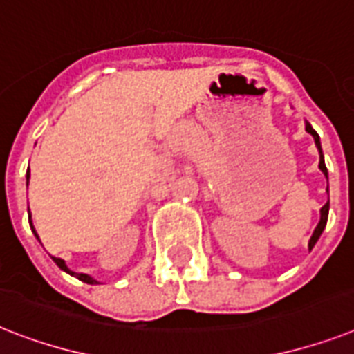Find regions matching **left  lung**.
Listing matches in <instances>:
<instances>
[{
	"mask_svg": "<svg viewBox=\"0 0 354 354\" xmlns=\"http://www.w3.org/2000/svg\"><path fill=\"white\" fill-rule=\"evenodd\" d=\"M306 131L309 132V134H311L313 138H315V143H317L318 152H320V163H318V167H320V171L324 172V174H326V178H327V167H326V162H324V154H322L320 136H318V134H317V131H315V129H313L311 125H309V123H306ZM327 216H329V202H327L326 205H324V207H322V209H320V222H318L317 229H315V232H313L311 240H309V247H311V245H315V243H317V240H318V238H320L322 231H324V229H326Z\"/></svg>",
	"mask_w": 354,
	"mask_h": 354,
	"instance_id": "8db88e82",
	"label": "left lung"
}]
</instances>
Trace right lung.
I'll return each instance as SVG.
<instances>
[{
    "instance_id": "1",
    "label": "right lung",
    "mask_w": 354,
    "mask_h": 354,
    "mask_svg": "<svg viewBox=\"0 0 354 354\" xmlns=\"http://www.w3.org/2000/svg\"><path fill=\"white\" fill-rule=\"evenodd\" d=\"M28 176H30V174H28L27 172V183H28ZM28 222H30V216H28ZM30 229H32V232L34 234H36V231H34V225H30ZM36 238H37V234H36ZM54 261H56V266L59 267V269H63V271L65 272H68V274H73V277H76L77 280H82V281H85V283H100V281L97 280H94L93 277H88V274H83V272H73L71 271V269H68L67 266H65V261L62 260V258H54Z\"/></svg>"
}]
</instances>
